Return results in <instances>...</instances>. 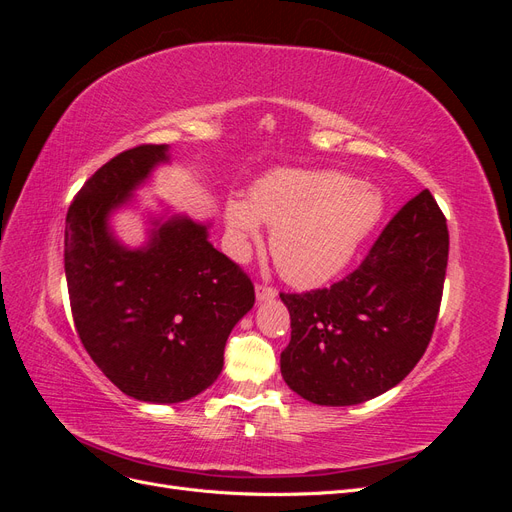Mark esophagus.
I'll return each mask as SVG.
<instances>
[{
	"instance_id": "34e87169",
	"label": "esophagus",
	"mask_w": 512,
	"mask_h": 512,
	"mask_svg": "<svg viewBox=\"0 0 512 512\" xmlns=\"http://www.w3.org/2000/svg\"><path fill=\"white\" fill-rule=\"evenodd\" d=\"M277 294V290L273 286H265V284H258L256 286V299L258 301H267V299H273Z\"/></svg>"
}]
</instances>
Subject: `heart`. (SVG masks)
I'll return each instance as SVG.
<instances>
[{
    "instance_id": "1",
    "label": "heart",
    "mask_w": 512,
    "mask_h": 512,
    "mask_svg": "<svg viewBox=\"0 0 512 512\" xmlns=\"http://www.w3.org/2000/svg\"><path fill=\"white\" fill-rule=\"evenodd\" d=\"M382 215V196L335 170L284 168L260 179L250 207L230 203V252L245 258L260 241V224L273 228L271 254L292 286L314 288L342 271Z\"/></svg>"
}]
</instances>
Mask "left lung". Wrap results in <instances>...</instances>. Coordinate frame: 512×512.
<instances>
[{
    "instance_id": "obj_1",
    "label": "left lung",
    "mask_w": 512,
    "mask_h": 512,
    "mask_svg": "<svg viewBox=\"0 0 512 512\" xmlns=\"http://www.w3.org/2000/svg\"><path fill=\"white\" fill-rule=\"evenodd\" d=\"M446 262V218L423 190L344 280L280 292L292 329L280 361L286 384L320 406L363 404L393 389L431 342Z\"/></svg>"
}]
</instances>
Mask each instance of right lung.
I'll list each match as a JSON object with an SVG mask.
<instances>
[{
  "label": "right lung",
  "instance_id": "right-lung-1",
  "mask_svg": "<svg viewBox=\"0 0 512 512\" xmlns=\"http://www.w3.org/2000/svg\"><path fill=\"white\" fill-rule=\"evenodd\" d=\"M166 151L138 145L100 166L72 200L64 241L87 354L121 393L151 404H177L218 380L226 339L256 301L252 280L209 243L205 224L170 218L143 250H126L108 230V213Z\"/></svg>",
  "mask_w": 512,
  "mask_h": 512
}]
</instances>
